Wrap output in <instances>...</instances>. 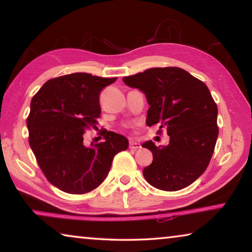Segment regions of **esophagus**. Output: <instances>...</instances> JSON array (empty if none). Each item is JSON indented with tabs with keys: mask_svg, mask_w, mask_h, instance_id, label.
Returning <instances> with one entry per match:
<instances>
[{
	"mask_svg": "<svg viewBox=\"0 0 252 252\" xmlns=\"http://www.w3.org/2000/svg\"><path fill=\"white\" fill-rule=\"evenodd\" d=\"M129 148L131 150H139L141 146H140V143H136V142H130L129 144Z\"/></svg>",
	"mask_w": 252,
	"mask_h": 252,
	"instance_id": "esophagus-1",
	"label": "esophagus"
}]
</instances>
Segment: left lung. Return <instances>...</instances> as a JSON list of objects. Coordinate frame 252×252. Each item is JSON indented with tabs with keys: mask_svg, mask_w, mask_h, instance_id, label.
<instances>
[{
	"mask_svg": "<svg viewBox=\"0 0 252 252\" xmlns=\"http://www.w3.org/2000/svg\"><path fill=\"white\" fill-rule=\"evenodd\" d=\"M122 80L146 94L147 125H159L158 133L165 130L170 136L165 147L143 144L153 155L143 170L146 180L163 191L190 186L206 171L219 134L218 108L208 87L177 66L151 67Z\"/></svg>",
	"mask_w": 252,
	"mask_h": 252,
	"instance_id": "obj_1",
	"label": "left lung"
}]
</instances>
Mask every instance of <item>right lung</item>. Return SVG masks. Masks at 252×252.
Wrapping results in <instances>:
<instances>
[{
  "label": "right lung",
  "mask_w": 252,
  "mask_h": 252,
  "mask_svg": "<svg viewBox=\"0 0 252 252\" xmlns=\"http://www.w3.org/2000/svg\"><path fill=\"white\" fill-rule=\"evenodd\" d=\"M117 78L72 73L50 79L32 97L27 119L29 143L42 172L58 189L84 194L99 187L117 153L126 150V136L104 131V141L87 148L83 134L95 129L100 93Z\"/></svg>",
  "instance_id": "right-lung-1"
}]
</instances>
